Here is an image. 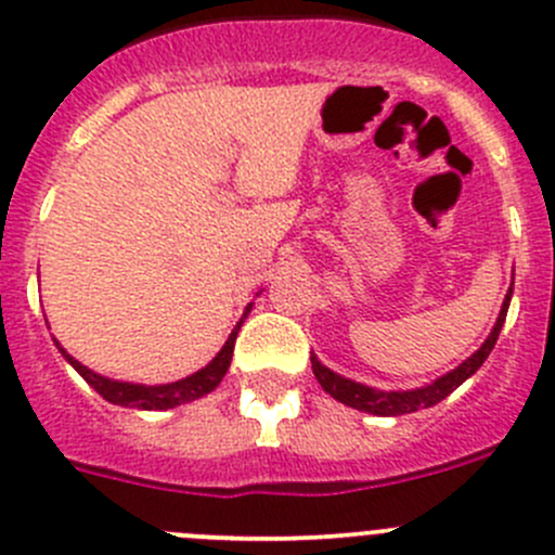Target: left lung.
<instances>
[{"label":"left lung","instance_id":"8db88e82","mask_svg":"<svg viewBox=\"0 0 555 555\" xmlns=\"http://www.w3.org/2000/svg\"><path fill=\"white\" fill-rule=\"evenodd\" d=\"M511 298H513V289H507L505 304H502L500 317H496V324H494V330L489 333V338H486V344L480 346L473 357H467V360H464L456 371L446 373V376H440L438 382L422 386V389H408V391L373 389V386L357 384V382H351V378L338 376V373H333L330 367H324L313 354H311V371L330 397H335V400L344 402V405L357 408V411L373 413V416H402V413H413V411H422V408H433V405H438L440 400H446V397H449L456 386H462L475 371H478L480 365H483L486 357H489L491 349H494L496 338H500V330H502V324H505L507 309H511Z\"/></svg>","mask_w":555,"mask_h":555}]
</instances>
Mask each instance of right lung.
Wrapping results in <instances>:
<instances>
[{"mask_svg": "<svg viewBox=\"0 0 555 555\" xmlns=\"http://www.w3.org/2000/svg\"><path fill=\"white\" fill-rule=\"evenodd\" d=\"M249 309H251V304L246 306L244 317L238 319V324L233 327V333L228 335V340H225V346L220 349V354H217L215 360L209 362V365L201 367V371L193 373V376L182 378V382H173V384L144 386V384L115 382V378L99 376V373H93L91 367H86L82 362H77L75 357L66 354V349H61L59 340H55V346H59V351L64 354V360L69 362V365L75 367V371L80 373V376L86 378V382L91 384L93 389H96L106 402H112V405L139 408V411H169V408H173V405H182V402L198 400V397L209 395L211 389H217V384L222 382V376H225L228 367H231L233 346H236V335H238V330H242V324H244V319H246V313H249Z\"/></svg>", "mask_w": 555, "mask_h": 555, "instance_id": "add662e5", "label": "right lung"}]
</instances>
